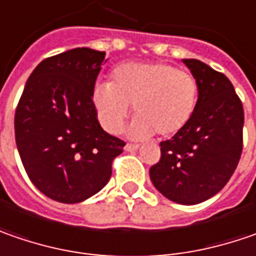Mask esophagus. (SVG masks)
<instances>
[{
  "label": "esophagus",
  "instance_id": "1",
  "mask_svg": "<svg viewBox=\"0 0 256 256\" xmlns=\"http://www.w3.org/2000/svg\"><path fill=\"white\" fill-rule=\"evenodd\" d=\"M138 149H139V144H130V143H128V144L124 146V150H126V152H136Z\"/></svg>",
  "mask_w": 256,
  "mask_h": 256
}]
</instances>
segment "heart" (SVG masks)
Here are the masks:
<instances>
[{"label":"heart","mask_w":256,"mask_h":256,"mask_svg":"<svg viewBox=\"0 0 256 256\" xmlns=\"http://www.w3.org/2000/svg\"><path fill=\"white\" fill-rule=\"evenodd\" d=\"M92 98L100 124L110 134L122 130L133 106L132 138L146 139L154 133L172 138L194 116L199 86L190 72L172 64L128 62L114 68L110 83L96 84Z\"/></svg>","instance_id":"obj_1"}]
</instances>
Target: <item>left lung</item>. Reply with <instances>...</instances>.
Listing matches in <instances>:
<instances>
[{
  "instance_id": "1",
  "label": "left lung",
  "mask_w": 256,
  "mask_h": 256,
  "mask_svg": "<svg viewBox=\"0 0 256 256\" xmlns=\"http://www.w3.org/2000/svg\"><path fill=\"white\" fill-rule=\"evenodd\" d=\"M199 86L188 126L160 143V160L150 168L154 188L169 200L196 205L228 184L242 153L244 107L229 78L205 62L184 58Z\"/></svg>"
}]
</instances>
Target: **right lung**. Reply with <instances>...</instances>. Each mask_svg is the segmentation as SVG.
I'll return each mask as SVG.
<instances>
[{
    "label": "right lung",
    "mask_w": 256,
    "mask_h": 256,
    "mask_svg": "<svg viewBox=\"0 0 256 256\" xmlns=\"http://www.w3.org/2000/svg\"><path fill=\"white\" fill-rule=\"evenodd\" d=\"M104 51L72 48L40 62L16 110V142L30 180L62 204L100 192L124 142L104 132L93 106V88Z\"/></svg>",
    "instance_id": "obj_1"
}]
</instances>
